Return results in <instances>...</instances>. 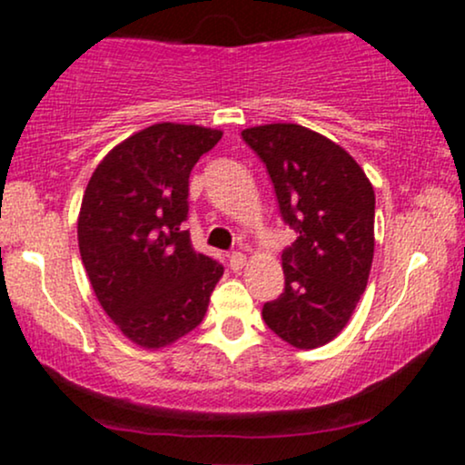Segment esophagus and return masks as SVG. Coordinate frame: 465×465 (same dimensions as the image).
Returning a JSON list of instances; mask_svg holds the SVG:
<instances>
[{"label":"esophagus","mask_w":465,"mask_h":465,"mask_svg":"<svg viewBox=\"0 0 465 465\" xmlns=\"http://www.w3.org/2000/svg\"><path fill=\"white\" fill-rule=\"evenodd\" d=\"M228 261H231L232 270H242V267L245 265V254L243 252H232L231 259H228Z\"/></svg>","instance_id":"1"}]
</instances>
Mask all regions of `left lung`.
<instances>
[{
    "instance_id": "left-lung-1",
    "label": "left lung",
    "mask_w": 465,
    "mask_h": 465,
    "mask_svg": "<svg viewBox=\"0 0 465 465\" xmlns=\"http://www.w3.org/2000/svg\"><path fill=\"white\" fill-rule=\"evenodd\" d=\"M265 163L285 223L298 232L282 252L285 292L263 307L272 331L313 351L346 329L374 259V187L359 163L298 124L245 128Z\"/></svg>"
}]
</instances>
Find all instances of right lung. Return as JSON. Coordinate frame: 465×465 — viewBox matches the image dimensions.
<instances>
[{
    "mask_svg": "<svg viewBox=\"0 0 465 465\" xmlns=\"http://www.w3.org/2000/svg\"><path fill=\"white\" fill-rule=\"evenodd\" d=\"M222 134L204 125L154 124L114 145L86 184L78 215L86 276L114 326L147 351L193 331L223 274L180 228L191 169Z\"/></svg>",
    "mask_w": 465,
    "mask_h": 465,
    "instance_id": "right-lung-1",
    "label": "right lung"
}]
</instances>
